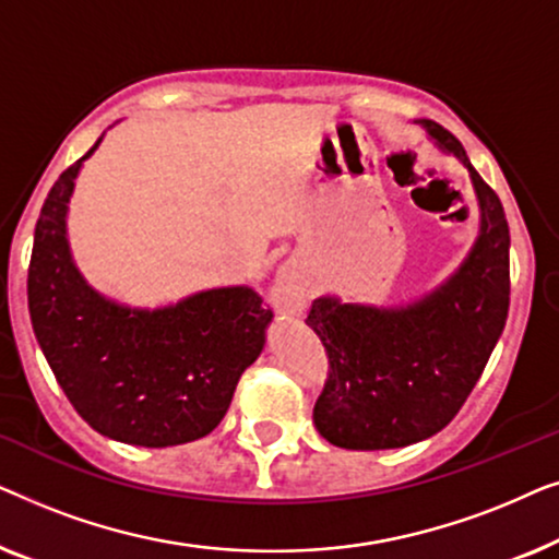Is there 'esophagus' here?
Listing matches in <instances>:
<instances>
[{"label":"esophagus","mask_w":559,"mask_h":559,"mask_svg":"<svg viewBox=\"0 0 559 559\" xmlns=\"http://www.w3.org/2000/svg\"><path fill=\"white\" fill-rule=\"evenodd\" d=\"M305 300H308V293H305V282L295 270H280L277 280L272 285V305L285 316H295L305 308Z\"/></svg>","instance_id":"34e87169"}]
</instances>
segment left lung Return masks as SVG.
Here are the masks:
<instances>
[{"label": "left lung", "instance_id": "8db88e82", "mask_svg": "<svg viewBox=\"0 0 559 559\" xmlns=\"http://www.w3.org/2000/svg\"><path fill=\"white\" fill-rule=\"evenodd\" d=\"M417 124L468 170L478 236L461 266L417 300L364 305L320 295L312 302L305 323L333 369L312 419L338 448L392 450L440 432L468 400L507 323L511 241L499 195L448 129L430 119Z\"/></svg>", "mask_w": 559, "mask_h": 559}]
</instances>
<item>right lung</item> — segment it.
<instances>
[{"instance_id":"right-lung-1","label":"right lung","mask_w":559,"mask_h":559,"mask_svg":"<svg viewBox=\"0 0 559 559\" xmlns=\"http://www.w3.org/2000/svg\"><path fill=\"white\" fill-rule=\"evenodd\" d=\"M102 140L43 203L27 274L33 331L60 389L96 432L127 445H182L224 419L274 316L249 285L201 289L159 308H134L88 285L68 241V203Z\"/></svg>"}]
</instances>
